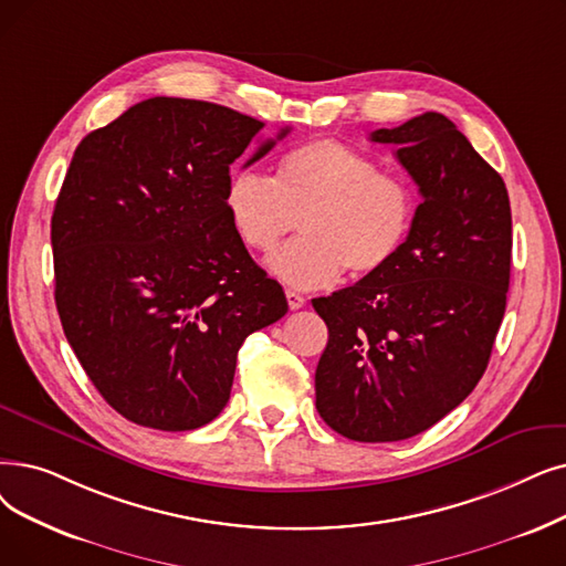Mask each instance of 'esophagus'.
Masks as SVG:
<instances>
[{
    "mask_svg": "<svg viewBox=\"0 0 566 566\" xmlns=\"http://www.w3.org/2000/svg\"><path fill=\"white\" fill-rule=\"evenodd\" d=\"M286 303H289V307L291 310H301L303 305H305V298L301 296V293H296V291H286Z\"/></svg>",
    "mask_w": 566,
    "mask_h": 566,
    "instance_id": "34e87169",
    "label": "esophagus"
}]
</instances>
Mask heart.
<instances>
[{
    "label": "heart",
    "mask_w": 566,
    "mask_h": 566,
    "mask_svg": "<svg viewBox=\"0 0 566 566\" xmlns=\"http://www.w3.org/2000/svg\"><path fill=\"white\" fill-rule=\"evenodd\" d=\"M224 208L244 248L273 252L298 219L301 238L268 259L293 289H322L347 268L367 277L396 261L416 219V193L352 145L318 138L293 147L275 178L242 168L227 182Z\"/></svg>",
    "instance_id": "b5f03b06"
}]
</instances>
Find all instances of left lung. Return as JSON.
<instances>
[{
	"label": "left lung",
	"mask_w": 566,
	"mask_h": 566,
	"mask_svg": "<svg viewBox=\"0 0 566 566\" xmlns=\"http://www.w3.org/2000/svg\"><path fill=\"white\" fill-rule=\"evenodd\" d=\"M419 185L413 229L384 270L312 305L328 326L316 409L354 441H400L483 377L506 310L511 206L502 176L441 113L377 129Z\"/></svg>",
	"instance_id": "left-lung-1"
}]
</instances>
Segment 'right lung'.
I'll use <instances>...</instances> for the list:
<instances>
[{
  "label": "right lung",
  "mask_w": 566,
  "mask_h": 566,
  "mask_svg": "<svg viewBox=\"0 0 566 566\" xmlns=\"http://www.w3.org/2000/svg\"><path fill=\"white\" fill-rule=\"evenodd\" d=\"M261 129L227 106L153 96L73 153L51 222L55 303L90 381L132 423L217 419L244 337L289 310L224 208L231 166Z\"/></svg>",
  "instance_id": "obj_1"
}]
</instances>
